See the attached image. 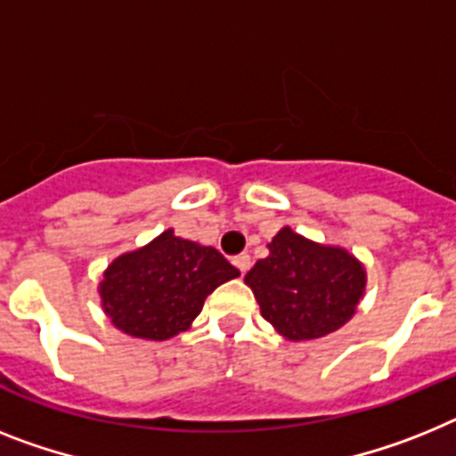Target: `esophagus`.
<instances>
[{"label": "esophagus", "mask_w": 456, "mask_h": 456, "mask_svg": "<svg viewBox=\"0 0 456 456\" xmlns=\"http://www.w3.org/2000/svg\"><path fill=\"white\" fill-rule=\"evenodd\" d=\"M234 266L240 271V273H246V271L250 269V255H248V252H240V255H236Z\"/></svg>", "instance_id": "34e87169"}]
</instances>
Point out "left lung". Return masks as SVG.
Returning a JSON list of instances; mask_svg holds the SVG:
<instances>
[{"label": "left lung", "instance_id": "left-lung-1", "mask_svg": "<svg viewBox=\"0 0 456 456\" xmlns=\"http://www.w3.org/2000/svg\"><path fill=\"white\" fill-rule=\"evenodd\" d=\"M271 255L246 275L262 315L285 338H320L354 315L364 294V266L343 248L317 246L285 227Z\"/></svg>", "mask_w": 456, "mask_h": 456}]
</instances>
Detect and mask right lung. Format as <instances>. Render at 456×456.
Masks as SVG:
<instances>
[{"label": "right lung", "mask_w": 456, "mask_h": 456, "mask_svg": "<svg viewBox=\"0 0 456 456\" xmlns=\"http://www.w3.org/2000/svg\"><path fill=\"white\" fill-rule=\"evenodd\" d=\"M239 269L216 248L164 232L151 246L122 255L102 281L110 322L136 338L167 340L190 327L217 285Z\"/></svg>", "instance_id": "obj_1"}]
</instances>
